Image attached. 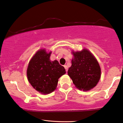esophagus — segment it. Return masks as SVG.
<instances>
[{
  "mask_svg": "<svg viewBox=\"0 0 123 123\" xmlns=\"http://www.w3.org/2000/svg\"><path fill=\"white\" fill-rule=\"evenodd\" d=\"M64 68H65V70H66V71L68 72V66H67L66 65H64Z\"/></svg>",
  "mask_w": 123,
  "mask_h": 123,
  "instance_id": "obj_1",
  "label": "esophagus"
}]
</instances>
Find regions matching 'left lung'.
<instances>
[{"label":"left lung","instance_id":"obj_1","mask_svg":"<svg viewBox=\"0 0 123 123\" xmlns=\"http://www.w3.org/2000/svg\"><path fill=\"white\" fill-rule=\"evenodd\" d=\"M74 58L68 75L77 88L88 91L97 85L101 78V68L97 60L89 50L73 52Z\"/></svg>","mask_w":123,"mask_h":123}]
</instances>
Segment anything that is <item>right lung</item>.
Masks as SVG:
<instances>
[{"mask_svg": "<svg viewBox=\"0 0 123 123\" xmlns=\"http://www.w3.org/2000/svg\"><path fill=\"white\" fill-rule=\"evenodd\" d=\"M51 52L45 49L37 51L30 60L27 70L29 83L34 89L42 94H49L55 91L58 79L66 73L64 67L57 60L51 61Z\"/></svg>", "mask_w": 123, "mask_h": 123, "instance_id": "add662e5", "label": "right lung"}]
</instances>
